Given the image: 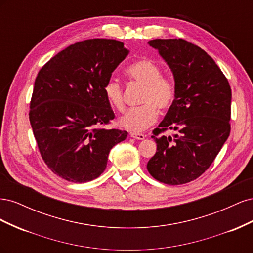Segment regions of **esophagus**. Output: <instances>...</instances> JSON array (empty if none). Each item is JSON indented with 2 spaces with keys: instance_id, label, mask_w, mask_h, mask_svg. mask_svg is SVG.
I'll list each match as a JSON object with an SVG mask.
<instances>
[{
  "instance_id": "obj_1",
  "label": "esophagus",
  "mask_w": 253,
  "mask_h": 253,
  "mask_svg": "<svg viewBox=\"0 0 253 253\" xmlns=\"http://www.w3.org/2000/svg\"><path fill=\"white\" fill-rule=\"evenodd\" d=\"M129 135H131L132 138L138 139V140H143L145 138V135H143L141 133H131Z\"/></svg>"
}]
</instances>
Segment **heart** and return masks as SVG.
Wrapping results in <instances>:
<instances>
[{
  "mask_svg": "<svg viewBox=\"0 0 253 253\" xmlns=\"http://www.w3.org/2000/svg\"><path fill=\"white\" fill-rule=\"evenodd\" d=\"M129 81L143 85L138 108L128 110L119 120L120 126L132 132H141L154 124L157 109L165 111L170 108L176 98L175 83L169 77L163 76V70L156 62L143 58L129 64L125 71ZM103 91L106 100L118 112L126 109L124 88L115 79L104 83Z\"/></svg>",
  "mask_w": 253,
  "mask_h": 253,
  "instance_id": "obj_1",
  "label": "heart"
}]
</instances>
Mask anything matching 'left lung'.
<instances>
[{
    "instance_id": "1",
    "label": "left lung",
    "mask_w": 253,
    "mask_h": 253,
    "mask_svg": "<svg viewBox=\"0 0 253 253\" xmlns=\"http://www.w3.org/2000/svg\"><path fill=\"white\" fill-rule=\"evenodd\" d=\"M174 76L176 98L165 119L153 131L157 151L149 173L167 185H182L208 169L230 134L231 88L214 60L183 39H155ZM168 129L178 132L166 136Z\"/></svg>"
}]
</instances>
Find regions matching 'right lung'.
I'll return each instance as SVG.
<instances>
[{
    "instance_id": "add662e5",
    "label": "right lung",
    "mask_w": 253,
    "mask_h": 253,
    "mask_svg": "<svg viewBox=\"0 0 253 253\" xmlns=\"http://www.w3.org/2000/svg\"><path fill=\"white\" fill-rule=\"evenodd\" d=\"M127 53L117 40H84L58 52L38 73L29 121L44 163L61 178L99 177L112 148L126 138V131L104 127L115 115L103 85Z\"/></svg>"
}]
</instances>
